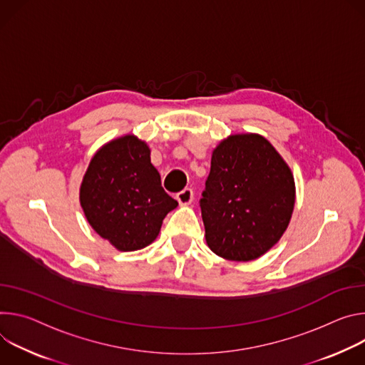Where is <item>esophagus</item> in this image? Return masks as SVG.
Instances as JSON below:
<instances>
[{"mask_svg":"<svg viewBox=\"0 0 365 365\" xmlns=\"http://www.w3.org/2000/svg\"><path fill=\"white\" fill-rule=\"evenodd\" d=\"M177 200H178V203H180L181 206L191 205L192 200H194V192H192V190H191V188H184L182 191H180V192L177 194Z\"/></svg>","mask_w":365,"mask_h":365,"instance_id":"esophagus-1","label":"esophagus"}]
</instances>
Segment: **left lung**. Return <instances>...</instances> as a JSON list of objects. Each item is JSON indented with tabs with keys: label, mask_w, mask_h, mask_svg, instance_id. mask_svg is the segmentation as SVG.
Masks as SVG:
<instances>
[{
	"label": "left lung",
	"mask_w": 365,
	"mask_h": 365,
	"mask_svg": "<svg viewBox=\"0 0 365 365\" xmlns=\"http://www.w3.org/2000/svg\"><path fill=\"white\" fill-rule=\"evenodd\" d=\"M200 198L209 248L247 262L271 250L294 209V178L274 146L259 135H232L213 150Z\"/></svg>",
	"instance_id": "1"
}]
</instances>
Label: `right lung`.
Returning <instances> with one entry per match:
<instances>
[{
    "instance_id": "obj_1",
    "label": "right lung",
    "mask_w": 365,
    "mask_h": 365,
    "mask_svg": "<svg viewBox=\"0 0 365 365\" xmlns=\"http://www.w3.org/2000/svg\"><path fill=\"white\" fill-rule=\"evenodd\" d=\"M93 229L120 251H138L156 239L178 203L160 185L150 150L128 135L104 145L91 159L79 191Z\"/></svg>"
}]
</instances>
